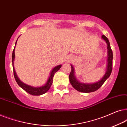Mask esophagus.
Returning a JSON list of instances; mask_svg holds the SVG:
<instances>
[{
  "label": "esophagus",
  "instance_id": "1",
  "mask_svg": "<svg viewBox=\"0 0 127 127\" xmlns=\"http://www.w3.org/2000/svg\"><path fill=\"white\" fill-rule=\"evenodd\" d=\"M72 60H73V57H72V56H71V55H68V56L67 57L66 61L67 62H70L71 61H72Z\"/></svg>",
  "mask_w": 127,
  "mask_h": 127
}]
</instances>
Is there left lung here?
I'll list each match as a JSON object with an SVG mask.
<instances>
[{"label": "left lung", "instance_id": "1", "mask_svg": "<svg viewBox=\"0 0 127 127\" xmlns=\"http://www.w3.org/2000/svg\"><path fill=\"white\" fill-rule=\"evenodd\" d=\"M102 38L106 42L107 44V49H108V51H107L108 53V59H107L108 63H107L106 72L105 76L102 77V79L98 82L93 83V84H84V83H80L79 81L76 79L74 74V69L72 65H71L72 66V70L69 74V81H70V84H72L73 87L78 91L81 92V93H88L96 91L103 85L112 73L113 67V52L111 49L110 43H109L108 39L103 34L102 35Z\"/></svg>", "mask_w": 127, "mask_h": 127}]
</instances>
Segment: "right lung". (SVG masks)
<instances>
[{
  "instance_id": "right-lung-1",
  "label": "right lung",
  "mask_w": 127,
  "mask_h": 127,
  "mask_svg": "<svg viewBox=\"0 0 127 127\" xmlns=\"http://www.w3.org/2000/svg\"><path fill=\"white\" fill-rule=\"evenodd\" d=\"M17 41H16V42H15V45H16ZM14 50H15V47H14V50H13V54H12V62H13V68L14 76L15 81H17V84H18L19 85V86L21 87L22 89L25 90L26 92H27L29 94H31V95H41L42 94H45V93H46L48 91V90L50 89V87H51L52 83H53L54 75V74L57 72V71L60 70V69L61 68V67L62 66V65H60L57 66H55V67H54L53 69L51 71L50 77H49V78H48L47 82L46 83V84H45L44 86L40 87H33L28 86V85L24 84V83L21 82V81L20 80V79H18V77H17L16 73H15V72L14 68V65H13L14 60V58H15Z\"/></svg>"
}]
</instances>
